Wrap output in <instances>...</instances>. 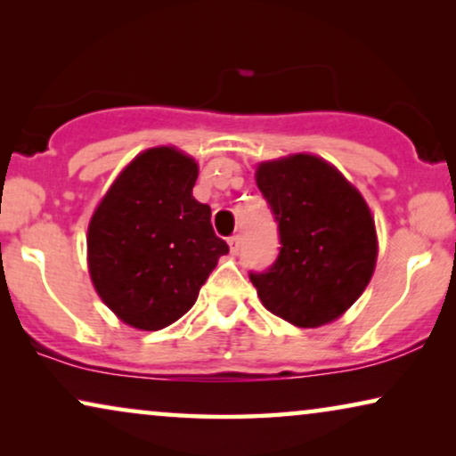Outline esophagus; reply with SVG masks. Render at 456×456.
<instances>
[{
  "label": "esophagus",
  "instance_id": "esophagus-1",
  "mask_svg": "<svg viewBox=\"0 0 456 456\" xmlns=\"http://www.w3.org/2000/svg\"><path fill=\"white\" fill-rule=\"evenodd\" d=\"M228 245H230V251H232L234 255L240 251V236L239 234H234V236H230L228 239Z\"/></svg>",
  "mask_w": 456,
  "mask_h": 456
}]
</instances>
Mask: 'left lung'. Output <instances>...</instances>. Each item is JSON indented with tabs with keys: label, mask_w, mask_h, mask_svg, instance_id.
Wrapping results in <instances>:
<instances>
[{
	"label": "left lung",
	"mask_w": 456,
	"mask_h": 456,
	"mask_svg": "<svg viewBox=\"0 0 456 456\" xmlns=\"http://www.w3.org/2000/svg\"><path fill=\"white\" fill-rule=\"evenodd\" d=\"M255 180L282 245L270 270L248 273L261 303L298 328L334 322L376 267V224L365 199L334 166L307 153L264 161Z\"/></svg>",
	"instance_id": "8db88e82"
}]
</instances>
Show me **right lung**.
Listing matches in <instances>:
<instances>
[{"instance_id":"1","label":"right lung","mask_w":456,"mask_h":456,"mask_svg":"<svg viewBox=\"0 0 456 456\" xmlns=\"http://www.w3.org/2000/svg\"><path fill=\"white\" fill-rule=\"evenodd\" d=\"M197 161L153 147L124 167L91 217L89 272L102 301L128 326L161 330L180 320L228 253L209 205L192 197Z\"/></svg>"}]
</instances>
